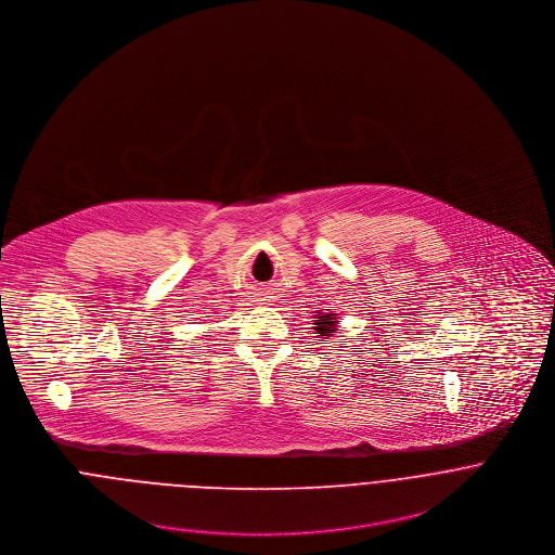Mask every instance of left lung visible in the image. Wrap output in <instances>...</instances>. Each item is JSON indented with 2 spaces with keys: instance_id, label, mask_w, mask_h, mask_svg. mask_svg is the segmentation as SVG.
<instances>
[{
  "instance_id": "1",
  "label": "left lung",
  "mask_w": 555,
  "mask_h": 555,
  "mask_svg": "<svg viewBox=\"0 0 555 555\" xmlns=\"http://www.w3.org/2000/svg\"><path fill=\"white\" fill-rule=\"evenodd\" d=\"M317 318L318 320L314 322L317 326H314V328H317L318 333H320L324 339L339 331V328H337V322H339L337 314H320V312H317Z\"/></svg>"
}]
</instances>
